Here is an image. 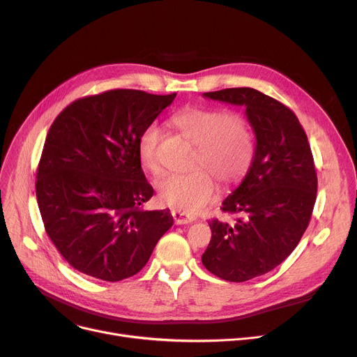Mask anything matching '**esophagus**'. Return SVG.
<instances>
[{"label": "esophagus", "instance_id": "obj_1", "mask_svg": "<svg viewBox=\"0 0 357 357\" xmlns=\"http://www.w3.org/2000/svg\"><path fill=\"white\" fill-rule=\"evenodd\" d=\"M172 217L175 224H190L195 220V217H192L191 214L181 211V210H172Z\"/></svg>", "mask_w": 357, "mask_h": 357}]
</instances>
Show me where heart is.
<instances>
[{
    "instance_id": "heart-1",
    "label": "heart",
    "mask_w": 357,
    "mask_h": 357,
    "mask_svg": "<svg viewBox=\"0 0 357 357\" xmlns=\"http://www.w3.org/2000/svg\"><path fill=\"white\" fill-rule=\"evenodd\" d=\"M172 123L195 146L192 165L202 167L160 178L159 199L176 210L197 213L217 197L214 175L230 185L249 171L255 153L253 135L245 117L220 108L186 107L174 114ZM159 142L160 128L153 123L144 127L137 142L143 169L155 175L160 172Z\"/></svg>"
}]
</instances>
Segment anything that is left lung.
<instances>
[{
	"label": "left lung",
	"mask_w": 357,
	"mask_h": 357,
	"mask_svg": "<svg viewBox=\"0 0 357 357\" xmlns=\"http://www.w3.org/2000/svg\"><path fill=\"white\" fill-rule=\"evenodd\" d=\"M204 97L245 105L256 147L249 171L222 201L233 224L208 221L213 231L202 265L213 275L245 282L292 253L307 230L317 198V172L305 131L282 102L253 88H227Z\"/></svg>",
	"instance_id": "left-lung-1"
}]
</instances>
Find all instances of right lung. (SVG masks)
I'll use <instances>...</instances> for the list:
<instances>
[{"label":"right lung","mask_w":357,"mask_h":357,"mask_svg":"<svg viewBox=\"0 0 357 357\" xmlns=\"http://www.w3.org/2000/svg\"><path fill=\"white\" fill-rule=\"evenodd\" d=\"M175 97L111 89L73 101L50 126L36 197L49 238L73 269L107 282L133 276L172 227L169 210H143L153 188L137 142Z\"/></svg>","instance_id":"right-lung-1"}]
</instances>
